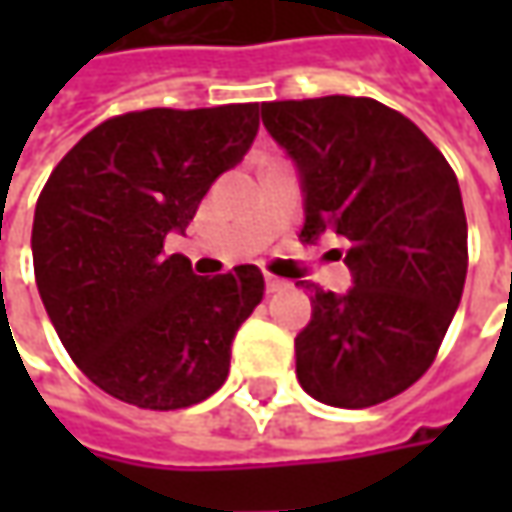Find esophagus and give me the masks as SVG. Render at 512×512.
<instances>
[{"mask_svg":"<svg viewBox=\"0 0 512 512\" xmlns=\"http://www.w3.org/2000/svg\"><path fill=\"white\" fill-rule=\"evenodd\" d=\"M265 287L267 293H282V290H287V282L285 279H279V276H273V273H265Z\"/></svg>","mask_w":512,"mask_h":512,"instance_id":"1","label":"esophagus"}]
</instances>
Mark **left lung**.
<instances>
[{"mask_svg": "<svg viewBox=\"0 0 512 512\" xmlns=\"http://www.w3.org/2000/svg\"><path fill=\"white\" fill-rule=\"evenodd\" d=\"M267 133L296 162L302 239H347L353 287L316 285L296 336V376L316 402L373 407L433 364L467 276L462 190L442 150L399 110L367 96L265 102Z\"/></svg>", "mask_w": 512, "mask_h": 512, "instance_id": "8db88e82", "label": "left lung"}]
</instances>
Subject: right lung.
Instances as JSON below:
<instances>
[{
	"label": "right lung",
	"mask_w": 512,
	"mask_h": 512,
	"mask_svg": "<svg viewBox=\"0 0 512 512\" xmlns=\"http://www.w3.org/2000/svg\"><path fill=\"white\" fill-rule=\"evenodd\" d=\"M256 130V102L133 110L85 133L42 187L30 233L42 305L76 367L113 399L179 410L225 384L265 276L256 265L196 276L165 239L190 225Z\"/></svg>",
	"instance_id": "1"
}]
</instances>
